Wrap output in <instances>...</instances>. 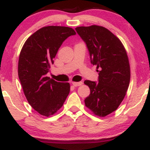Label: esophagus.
Masks as SVG:
<instances>
[{"label": "esophagus", "mask_w": 150, "mask_h": 150, "mask_svg": "<svg viewBox=\"0 0 150 150\" xmlns=\"http://www.w3.org/2000/svg\"><path fill=\"white\" fill-rule=\"evenodd\" d=\"M72 84H73V86H75V87H78V86L82 85V82H72Z\"/></svg>", "instance_id": "esophagus-1"}]
</instances>
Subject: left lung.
Returning a JSON list of instances; mask_svg holds the SVG:
<instances>
[{
    "instance_id": "left-lung-1",
    "label": "left lung",
    "mask_w": 150,
    "mask_h": 150,
    "mask_svg": "<svg viewBox=\"0 0 150 150\" xmlns=\"http://www.w3.org/2000/svg\"><path fill=\"white\" fill-rule=\"evenodd\" d=\"M75 30L85 43L91 63L99 73L98 82H84L90 89L85 106L97 116L104 117L116 111L128 90L130 71L126 51L119 39L105 27L92 25Z\"/></svg>"
}]
</instances>
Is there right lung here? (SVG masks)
Returning <instances> with one entry per match:
<instances>
[{
	"instance_id": "add662e5",
	"label": "right lung",
	"mask_w": 150,
	"mask_h": 150,
	"mask_svg": "<svg viewBox=\"0 0 150 150\" xmlns=\"http://www.w3.org/2000/svg\"><path fill=\"white\" fill-rule=\"evenodd\" d=\"M75 34L70 27H42L27 39L21 50L19 79L29 104L43 116L54 114L69 94L68 82H56L46 74L63 42Z\"/></svg>"
}]
</instances>
